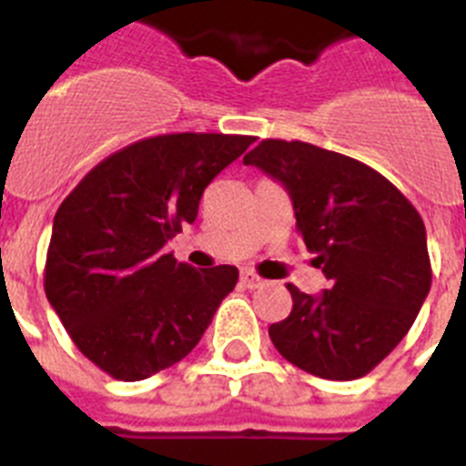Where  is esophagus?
<instances>
[{"label": "esophagus", "mask_w": 466, "mask_h": 466, "mask_svg": "<svg viewBox=\"0 0 466 466\" xmlns=\"http://www.w3.org/2000/svg\"><path fill=\"white\" fill-rule=\"evenodd\" d=\"M241 283H244L246 289L256 290V289H262V286H265V279H260L258 274H253L246 269V272H241Z\"/></svg>", "instance_id": "obj_1"}]
</instances>
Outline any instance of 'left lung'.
I'll list each match as a JSON object with an SVG mask.
<instances>
[{
  "label": "left lung",
  "instance_id": "1",
  "mask_svg": "<svg viewBox=\"0 0 466 466\" xmlns=\"http://www.w3.org/2000/svg\"><path fill=\"white\" fill-rule=\"evenodd\" d=\"M244 164L286 187L330 281L321 295L289 283L293 309L269 326L274 347L317 378H363L410 330L431 286L422 218L370 166L317 145L269 137Z\"/></svg>",
  "mask_w": 466,
  "mask_h": 466
}]
</instances>
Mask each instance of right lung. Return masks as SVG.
I'll use <instances>...</instances> for the list:
<instances>
[{
    "instance_id": "right-lung-1",
    "label": "right lung",
    "mask_w": 466,
    "mask_h": 466,
    "mask_svg": "<svg viewBox=\"0 0 466 466\" xmlns=\"http://www.w3.org/2000/svg\"><path fill=\"white\" fill-rule=\"evenodd\" d=\"M253 136L168 133L119 149L82 177L54 218L44 290L79 351L136 382L189 354L238 269H194L164 253L197 220L204 189Z\"/></svg>"
}]
</instances>
